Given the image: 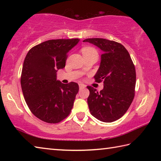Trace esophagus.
<instances>
[{"instance_id":"esophagus-1","label":"esophagus","mask_w":161,"mask_h":161,"mask_svg":"<svg viewBox=\"0 0 161 161\" xmlns=\"http://www.w3.org/2000/svg\"><path fill=\"white\" fill-rule=\"evenodd\" d=\"M79 86H80V89L81 90V89H83L86 87V86L84 85V84H79Z\"/></svg>"}]
</instances>
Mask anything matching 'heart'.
<instances>
[{"instance_id":"heart-1","label":"heart","mask_w":161,"mask_h":161,"mask_svg":"<svg viewBox=\"0 0 161 161\" xmlns=\"http://www.w3.org/2000/svg\"><path fill=\"white\" fill-rule=\"evenodd\" d=\"M83 55H89V54H97L96 50L94 48L91 47H84L81 49Z\"/></svg>"}]
</instances>
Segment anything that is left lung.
<instances>
[{
  "label": "left lung",
  "instance_id": "left-lung-1",
  "mask_svg": "<svg viewBox=\"0 0 161 161\" xmlns=\"http://www.w3.org/2000/svg\"><path fill=\"white\" fill-rule=\"evenodd\" d=\"M83 42L92 43L103 52L94 79L98 83L103 81V89L97 92L94 87L87 86L89 111L101 121H115L124 115L134 98V64L129 52L119 42L103 38H88Z\"/></svg>",
  "mask_w": 161,
  "mask_h": 161
}]
</instances>
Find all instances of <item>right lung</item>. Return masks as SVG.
Returning a JSON list of instances; mask_svg holds the SVG:
<instances>
[{
  "instance_id": "1",
  "label": "right lung",
  "mask_w": 161,
  "mask_h": 161,
  "mask_svg": "<svg viewBox=\"0 0 161 161\" xmlns=\"http://www.w3.org/2000/svg\"><path fill=\"white\" fill-rule=\"evenodd\" d=\"M80 40H50L35 46L27 54L20 78L27 105L34 115L49 124H57L69 116L79 85L62 84L57 72L65 67L67 53Z\"/></svg>"
}]
</instances>
